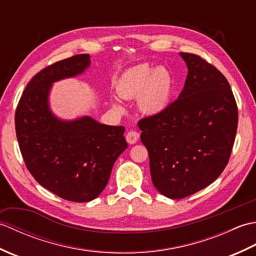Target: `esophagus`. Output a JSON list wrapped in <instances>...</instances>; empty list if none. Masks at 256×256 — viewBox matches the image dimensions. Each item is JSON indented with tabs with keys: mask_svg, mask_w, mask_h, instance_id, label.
Masks as SVG:
<instances>
[{
	"mask_svg": "<svg viewBox=\"0 0 256 256\" xmlns=\"http://www.w3.org/2000/svg\"><path fill=\"white\" fill-rule=\"evenodd\" d=\"M138 138H140V134L138 132H135V131H130L126 134V136H125V138H126V140H128V143L131 144V145L136 143L138 140Z\"/></svg>",
	"mask_w": 256,
	"mask_h": 256,
	"instance_id": "34e87169",
	"label": "esophagus"
}]
</instances>
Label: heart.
Masks as SVG:
<instances>
[{
  "label": "heart",
  "mask_w": 256,
  "mask_h": 256,
  "mask_svg": "<svg viewBox=\"0 0 256 256\" xmlns=\"http://www.w3.org/2000/svg\"><path fill=\"white\" fill-rule=\"evenodd\" d=\"M174 89L175 81L170 70L153 69L146 64L125 70L116 82L118 94L122 99L138 98V110L145 116H157L164 111L172 101ZM112 104L116 110L123 108L118 99Z\"/></svg>",
  "instance_id": "obj_1"
}]
</instances>
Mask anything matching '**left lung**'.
Masks as SVG:
<instances>
[{"label": "left lung", "mask_w": 256, "mask_h": 256, "mask_svg": "<svg viewBox=\"0 0 256 256\" xmlns=\"http://www.w3.org/2000/svg\"><path fill=\"white\" fill-rule=\"evenodd\" d=\"M179 55L188 74L178 99L138 123L152 182L170 199L188 197L221 175L238 128V106L224 76L197 55Z\"/></svg>", "instance_id": "1"}]
</instances>
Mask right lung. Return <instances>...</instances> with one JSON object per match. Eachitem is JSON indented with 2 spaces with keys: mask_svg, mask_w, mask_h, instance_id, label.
I'll use <instances>...</instances> for the list:
<instances>
[{
  "mask_svg": "<svg viewBox=\"0 0 256 256\" xmlns=\"http://www.w3.org/2000/svg\"><path fill=\"white\" fill-rule=\"evenodd\" d=\"M90 64V56L82 54L42 69L27 84L15 113L27 170L40 186L74 202L96 199L128 148L123 126L101 124L88 116L62 120L50 110L52 84L82 74Z\"/></svg>",
  "mask_w": 256,
  "mask_h": 256,
  "instance_id": "1",
  "label": "right lung"
}]
</instances>
